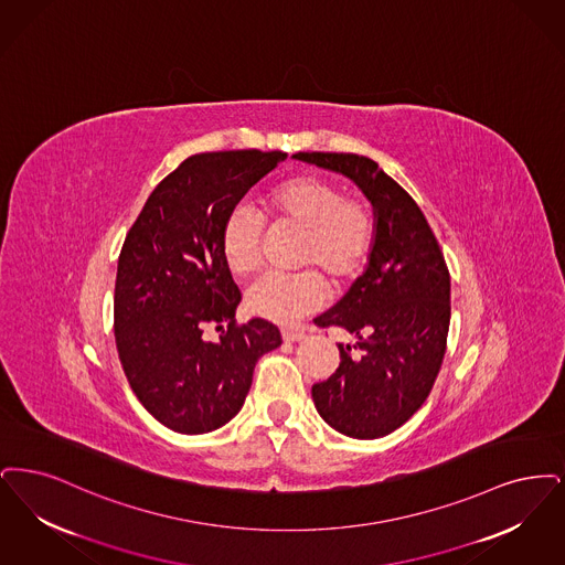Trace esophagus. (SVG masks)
Masks as SVG:
<instances>
[{"label": "esophagus", "instance_id": "obj_1", "mask_svg": "<svg viewBox=\"0 0 565 565\" xmlns=\"http://www.w3.org/2000/svg\"><path fill=\"white\" fill-rule=\"evenodd\" d=\"M303 338H306V333L299 331V329H282V340L285 342H301Z\"/></svg>", "mask_w": 565, "mask_h": 565}]
</instances>
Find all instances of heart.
<instances>
[{
  "label": "heart",
  "instance_id": "b5f03b06",
  "mask_svg": "<svg viewBox=\"0 0 565 565\" xmlns=\"http://www.w3.org/2000/svg\"><path fill=\"white\" fill-rule=\"evenodd\" d=\"M274 227L303 230L297 264L308 270L266 274L246 291V308L271 322H294L324 301V278L344 289L365 270L375 245V213L367 200L344 196L340 183L319 174H295L262 198ZM266 232L257 213L234 206L221 227V255L236 276L259 270ZM321 271L318 274L316 270Z\"/></svg>",
  "mask_w": 565,
  "mask_h": 565
}]
</instances>
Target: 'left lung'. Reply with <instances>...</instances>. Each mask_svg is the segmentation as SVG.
Masks as SVG:
<instances>
[{
  "mask_svg": "<svg viewBox=\"0 0 565 565\" xmlns=\"http://www.w3.org/2000/svg\"><path fill=\"white\" fill-rule=\"evenodd\" d=\"M295 158L342 172L373 204L377 232L367 270L315 319L322 329L342 327L356 344H338L340 367L312 386V398L345 437H386L422 407L441 369L451 317L441 246L416 200L371 158L331 151Z\"/></svg>",
  "mask_w": 565,
  "mask_h": 565,
  "instance_id": "1",
  "label": "left lung"
}]
</instances>
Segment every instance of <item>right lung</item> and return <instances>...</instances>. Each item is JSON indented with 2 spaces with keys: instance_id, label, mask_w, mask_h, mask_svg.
<instances>
[{
  "instance_id": "right-lung-1",
  "label": "right lung",
  "mask_w": 565,
  "mask_h": 565,
  "mask_svg": "<svg viewBox=\"0 0 565 565\" xmlns=\"http://www.w3.org/2000/svg\"><path fill=\"white\" fill-rule=\"evenodd\" d=\"M285 151H209L183 160L149 194L126 234L114 331L126 380L181 435L223 426L245 403L257 361L282 344L268 320L236 322L243 299L221 255V227ZM222 331L206 343L203 327Z\"/></svg>"
}]
</instances>
